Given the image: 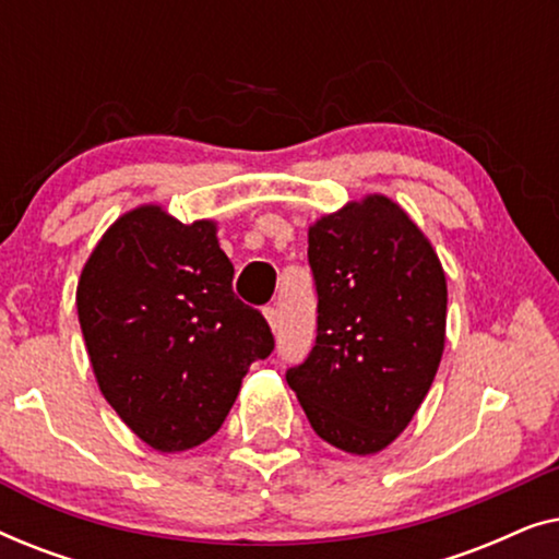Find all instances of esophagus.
<instances>
[{"instance_id": "obj_1", "label": "esophagus", "mask_w": 559, "mask_h": 559, "mask_svg": "<svg viewBox=\"0 0 559 559\" xmlns=\"http://www.w3.org/2000/svg\"><path fill=\"white\" fill-rule=\"evenodd\" d=\"M264 318H266V323H270L272 331H277V328H280V310L277 308H264Z\"/></svg>"}]
</instances>
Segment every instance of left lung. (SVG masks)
I'll return each instance as SVG.
<instances>
[{"label": "left lung", "instance_id": "8db88e82", "mask_svg": "<svg viewBox=\"0 0 559 559\" xmlns=\"http://www.w3.org/2000/svg\"><path fill=\"white\" fill-rule=\"evenodd\" d=\"M308 259L318 335L287 384L320 438L373 455L404 432L438 373L445 272L407 211L379 193L320 216Z\"/></svg>", "mask_w": 559, "mask_h": 559}]
</instances>
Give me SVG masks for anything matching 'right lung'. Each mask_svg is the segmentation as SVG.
<instances>
[{
    "label": "right lung",
    "instance_id": "right-lung-1",
    "mask_svg": "<svg viewBox=\"0 0 559 559\" xmlns=\"http://www.w3.org/2000/svg\"><path fill=\"white\" fill-rule=\"evenodd\" d=\"M231 282L216 221L180 224L155 203L114 221L83 264L75 308L98 389L159 453L216 435L249 366L272 354Z\"/></svg>",
    "mask_w": 559,
    "mask_h": 559
}]
</instances>
